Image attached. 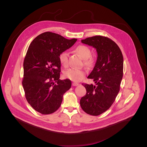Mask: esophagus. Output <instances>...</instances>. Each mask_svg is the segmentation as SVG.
Segmentation results:
<instances>
[{"label":"esophagus","instance_id":"34e87169","mask_svg":"<svg viewBox=\"0 0 147 147\" xmlns=\"http://www.w3.org/2000/svg\"><path fill=\"white\" fill-rule=\"evenodd\" d=\"M72 85L73 86H78V85H79V83H72Z\"/></svg>","mask_w":147,"mask_h":147}]
</instances>
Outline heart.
<instances>
[{"mask_svg": "<svg viewBox=\"0 0 147 147\" xmlns=\"http://www.w3.org/2000/svg\"><path fill=\"white\" fill-rule=\"evenodd\" d=\"M78 54L84 60V64L87 67H91L93 64V58L91 56V50L90 48L85 45H79L75 50ZM59 61L61 64L66 67L68 65V54L67 51L61 53L59 56ZM85 75V71L83 69H78L75 68H69L64 72L65 78L73 82H79Z\"/></svg>", "mask_w": 147, "mask_h": 147, "instance_id": "1", "label": "heart"}]
</instances>
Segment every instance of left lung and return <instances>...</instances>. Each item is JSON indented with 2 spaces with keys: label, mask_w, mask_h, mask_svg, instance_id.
<instances>
[{
  "label": "left lung",
  "mask_w": 147,
  "mask_h": 147,
  "mask_svg": "<svg viewBox=\"0 0 147 147\" xmlns=\"http://www.w3.org/2000/svg\"><path fill=\"white\" fill-rule=\"evenodd\" d=\"M82 42L96 49L97 58L88 76L96 85L83 84L86 93L80 104L86 113L97 116L110 108L119 92L123 73V55L117 43L106 37L96 36Z\"/></svg>",
  "instance_id": "obj_1"
}]
</instances>
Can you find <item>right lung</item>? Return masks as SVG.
I'll return each instance as SVG.
<instances>
[{"label": "right lung", "mask_w": 147, "mask_h": 147, "mask_svg": "<svg viewBox=\"0 0 147 147\" xmlns=\"http://www.w3.org/2000/svg\"><path fill=\"white\" fill-rule=\"evenodd\" d=\"M76 41L47 32L36 37L29 46L24 61L22 84L28 102L42 114L57 111L63 94L71 87L69 79H59V56Z\"/></svg>", "instance_id": "right-lung-1"}]
</instances>
